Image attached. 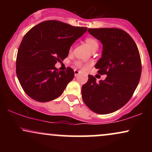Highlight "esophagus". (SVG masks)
Here are the masks:
<instances>
[{"instance_id": "34e87169", "label": "esophagus", "mask_w": 152, "mask_h": 152, "mask_svg": "<svg viewBox=\"0 0 152 152\" xmlns=\"http://www.w3.org/2000/svg\"><path fill=\"white\" fill-rule=\"evenodd\" d=\"M78 74H79V71H77V70H74V75H75V76H77Z\"/></svg>"}]
</instances>
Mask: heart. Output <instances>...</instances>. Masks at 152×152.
<instances>
[{"instance_id": "obj_1", "label": "heart", "mask_w": 152, "mask_h": 152, "mask_svg": "<svg viewBox=\"0 0 152 152\" xmlns=\"http://www.w3.org/2000/svg\"><path fill=\"white\" fill-rule=\"evenodd\" d=\"M85 41L87 44L88 45V46L90 47V48L93 51H96L97 49L99 48V42L96 38H94L93 37H87L85 39ZM74 65L76 67L80 68V69H85L86 67H88V65H84L81 61H76V62L74 63Z\"/></svg>"}]
</instances>
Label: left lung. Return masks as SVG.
<instances>
[{
	"label": "left lung",
	"mask_w": 152,
	"mask_h": 152,
	"mask_svg": "<svg viewBox=\"0 0 152 152\" xmlns=\"http://www.w3.org/2000/svg\"><path fill=\"white\" fill-rule=\"evenodd\" d=\"M88 31L103 44L102 58L95 68L99 74L107 76L96 82L88 75V81L82 86V99L94 112L110 114L133 96L142 74L140 54L132 38L121 29L102 28Z\"/></svg>",
	"instance_id": "obj_1"
}]
</instances>
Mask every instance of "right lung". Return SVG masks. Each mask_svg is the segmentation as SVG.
<instances>
[{
    "mask_svg": "<svg viewBox=\"0 0 152 152\" xmlns=\"http://www.w3.org/2000/svg\"><path fill=\"white\" fill-rule=\"evenodd\" d=\"M87 29L49 20L26 33L17 53L16 74L28 96L47 102L61 95L74 71L70 67L58 71L54 65L68 56L71 45Z\"/></svg>",
    "mask_w": 152,
    "mask_h": 152,
    "instance_id": "obj_1",
    "label": "right lung"
}]
</instances>
